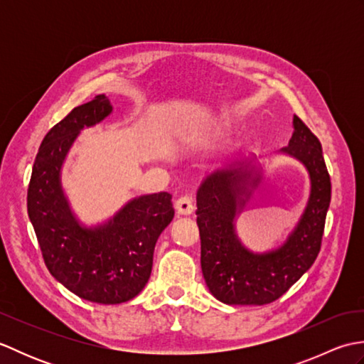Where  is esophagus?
Masks as SVG:
<instances>
[{
    "label": "esophagus",
    "mask_w": 364,
    "mask_h": 364,
    "mask_svg": "<svg viewBox=\"0 0 364 364\" xmlns=\"http://www.w3.org/2000/svg\"><path fill=\"white\" fill-rule=\"evenodd\" d=\"M175 210H176L178 215H191L192 211H194V203H192V198L188 196L178 198L175 202Z\"/></svg>",
    "instance_id": "esophagus-1"
}]
</instances>
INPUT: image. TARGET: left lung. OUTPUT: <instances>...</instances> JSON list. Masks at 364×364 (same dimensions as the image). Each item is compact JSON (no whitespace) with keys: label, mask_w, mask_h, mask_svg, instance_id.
<instances>
[{"label":"left lung","mask_w":364,"mask_h":364,"mask_svg":"<svg viewBox=\"0 0 364 364\" xmlns=\"http://www.w3.org/2000/svg\"><path fill=\"white\" fill-rule=\"evenodd\" d=\"M292 137L282 154L297 159L310 178L304 213L284 241L253 252L237 236L242 214L264 176V161L252 158L235 168L208 176L197 191V225L202 241V272L208 289L227 305H266L282 297L308 269L321 250L330 206L331 183L322 145L297 115Z\"/></svg>","instance_id":"left-lung-1"}]
</instances>
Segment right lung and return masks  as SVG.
Masks as SVG:
<instances>
[{
    "mask_svg": "<svg viewBox=\"0 0 364 364\" xmlns=\"http://www.w3.org/2000/svg\"><path fill=\"white\" fill-rule=\"evenodd\" d=\"M111 114L102 94L54 125L38 149L28 189V215L50 274L78 297L103 305L123 304L144 289L154 245L175 215L168 192L131 198L94 225L73 211L63 188L67 154L82 129Z\"/></svg>",
    "mask_w": 364,
    "mask_h": 364,
    "instance_id": "right-lung-1",
    "label": "right lung"
}]
</instances>
